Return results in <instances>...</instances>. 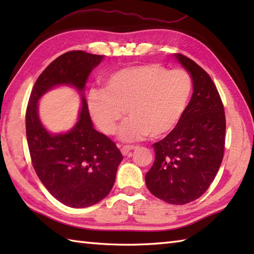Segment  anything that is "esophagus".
<instances>
[{
	"label": "esophagus",
	"mask_w": 254,
	"mask_h": 254,
	"mask_svg": "<svg viewBox=\"0 0 254 254\" xmlns=\"http://www.w3.org/2000/svg\"><path fill=\"white\" fill-rule=\"evenodd\" d=\"M135 147L134 146H131V145H124V146H120V149H121V153L124 155V156H127V155H128L130 154V152L132 149H134Z\"/></svg>",
	"instance_id": "34e87169"
}]
</instances>
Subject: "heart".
<instances>
[{
    "label": "heart",
    "instance_id": "1",
    "mask_svg": "<svg viewBox=\"0 0 254 254\" xmlns=\"http://www.w3.org/2000/svg\"><path fill=\"white\" fill-rule=\"evenodd\" d=\"M192 91L189 75L181 69L168 71L157 63L128 66L108 77L105 89H91L90 115L106 134L117 131L127 112L119 136L127 142L149 134L160 137L179 123Z\"/></svg>",
    "mask_w": 254,
    "mask_h": 254
}]
</instances>
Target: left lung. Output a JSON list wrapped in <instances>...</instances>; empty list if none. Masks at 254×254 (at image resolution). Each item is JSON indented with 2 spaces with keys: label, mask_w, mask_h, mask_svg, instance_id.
Returning a JSON list of instances; mask_svg holds the SVG:
<instances>
[{
  "label": "left lung",
  "mask_w": 254,
  "mask_h": 254,
  "mask_svg": "<svg viewBox=\"0 0 254 254\" xmlns=\"http://www.w3.org/2000/svg\"><path fill=\"white\" fill-rule=\"evenodd\" d=\"M176 58L191 75L193 94L174 130L153 144L155 161L145 181L156 197L183 205L202 196L217 175L225 152L226 118L209 75L188 57L178 53Z\"/></svg>",
  "instance_id": "obj_1"
}]
</instances>
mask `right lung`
I'll return each instance as SVG.
<instances>
[{"mask_svg":"<svg viewBox=\"0 0 254 254\" xmlns=\"http://www.w3.org/2000/svg\"><path fill=\"white\" fill-rule=\"evenodd\" d=\"M104 56L82 50L57 58L37 78L26 109V135L31 164L42 185L69 207L91 206L110 193L123 156L115 142L97 132L87 102L73 130L50 134L38 117V99L56 85L69 84L82 91L91 69Z\"/></svg>","mask_w":254,"mask_h":254,"instance_id":"right-lung-1","label":"right lung"}]
</instances>
